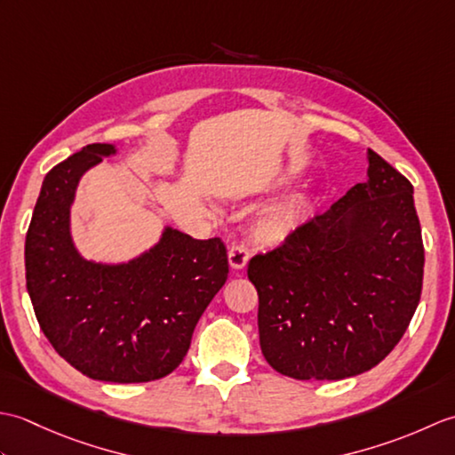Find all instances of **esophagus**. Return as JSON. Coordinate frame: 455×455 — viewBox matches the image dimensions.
<instances>
[{
  "label": "esophagus",
  "mask_w": 455,
  "mask_h": 455,
  "mask_svg": "<svg viewBox=\"0 0 455 455\" xmlns=\"http://www.w3.org/2000/svg\"><path fill=\"white\" fill-rule=\"evenodd\" d=\"M250 259L248 250L243 244H233L228 250V264L233 269H244Z\"/></svg>",
  "instance_id": "1"
}]
</instances>
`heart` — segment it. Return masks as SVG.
Segmentation results:
<instances>
[{
	"label": "heart",
	"mask_w": 455,
	"mask_h": 455,
	"mask_svg": "<svg viewBox=\"0 0 455 455\" xmlns=\"http://www.w3.org/2000/svg\"><path fill=\"white\" fill-rule=\"evenodd\" d=\"M307 209L308 201L303 196H295L274 207H267L254 219L250 227V236L262 248L282 246L301 228Z\"/></svg>",
	"instance_id": "obj_1"
}]
</instances>
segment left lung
<instances>
[{
  "mask_svg": "<svg viewBox=\"0 0 455 455\" xmlns=\"http://www.w3.org/2000/svg\"><path fill=\"white\" fill-rule=\"evenodd\" d=\"M367 164L363 183L248 264L259 347L293 379L338 381L371 370L419 307L424 246L412 186L373 150Z\"/></svg>",
  "mask_w": 455,
  "mask_h": 455,
  "instance_id": "left-lung-1",
  "label": "left lung"
}]
</instances>
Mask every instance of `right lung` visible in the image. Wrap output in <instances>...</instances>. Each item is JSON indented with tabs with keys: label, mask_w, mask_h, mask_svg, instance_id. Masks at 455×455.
I'll return each mask as SVG.
<instances>
[{
	"label": "right lung",
	"mask_w": 455,
	"mask_h": 455,
	"mask_svg": "<svg viewBox=\"0 0 455 455\" xmlns=\"http://www.w3.org/2000/svg\"><path fill=\"white\" fill-rule=\"evenodd\" d=\"M88 144L46 173L25 240L27 291L54 350L90 379L144 383L186 357L196 324L228 275L220 238L164 227L156 244L127 262H95L72 236L84 173L117 154Z\"/></svg>",
	"instance_id": "right-lung-1"
}]
</instances>
